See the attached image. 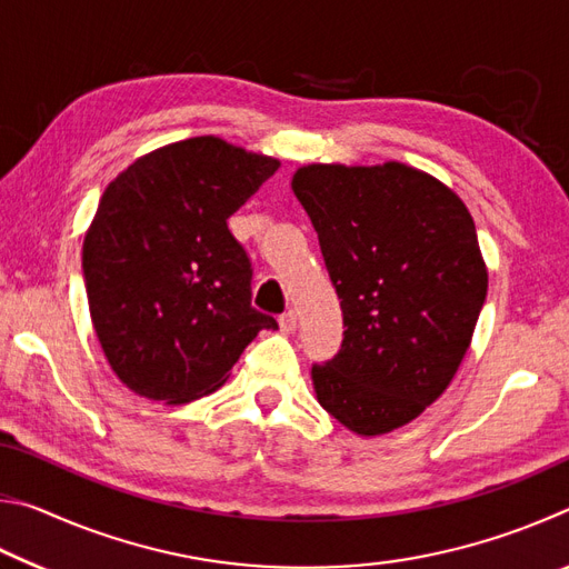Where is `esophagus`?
<instances>
[{"mask_svg": "<svg viewBox=\"0 0 569 569\" xmlns=\"http://www.w3.org/2000/svg\"><path fill=\"white\" fill-rule=\"evenodd\" d=\"M278 326H281L283 333H293L296 326H298V316L296 311H286L281 319H278Z\"/></svg>", "mask_w": 569, "mask_h": 569, "instance_id": "1", "label": "esophagus"}]
</instances>
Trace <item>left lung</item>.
Returning a JSON list of instances; mask_svg holds the SVG:
<instances>
[{
    "label": "left lung",
    "instance_id": "8db88e82",
    "mask_svg": "<svg viewBox=\"0 0 569 569\" xmlns=\"http://www.w3.org/2000/svg\"><path fill=\"white\" fill-rule=\"evenodd\" d=\"M319 233L343 343L313 366L321 407L359 437L407 427L455 379L487 298L471 213L429 172L311 162L291 178Z\"/></svg>",
    "mask_w": 569,
    "mask_h": 569
}]
</instances>
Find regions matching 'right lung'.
Listing matches in <instances>:
<instances>
[{"mask_svg": "<svg viewBox=\"0 0 569 569\" xmlns=\"http://www.w3.org/2000/svg\"><path fill=\"white\" fill-rule=\"evenodd\" d=\"M281 160L200 134L150 150L104 188L82 271L104 359L170 407L223 387L271 316L250 306V263L226 220Z\"/></svg>", "mask_w": 569, "mask_h": 569, "instance_id": "1", "label": "right lung"}]
</instances>
